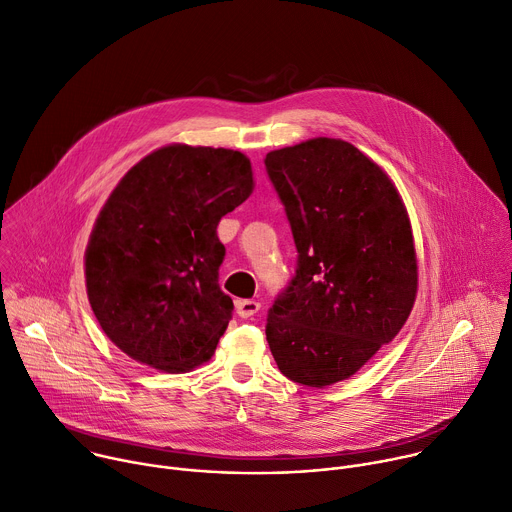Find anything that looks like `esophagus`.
Instances as JSON below:
<instances>
[{"label":"esophagus","mask_w":512,"mask_h":512,"mask_svg":"<svg viewBox=\"0 0 512 512\" xmlns=\"http://www.w3.org/2000/svg\"><path fill=\"white\" fill-rule=\"evenodd\" d=\"M260 311V302L254 298H244V300H236V313L242 319H250Z\"/></svg>","instance_id":"1"}]
</instances>
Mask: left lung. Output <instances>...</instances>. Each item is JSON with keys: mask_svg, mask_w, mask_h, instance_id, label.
Masks as SVG:
<instances>
[{"mask_svg": "<svg viewBox=\"0 0 512 512\" xmlns=\"http://www.w3.org/2000/svg\"><path fill=\"white\" fill-rule=\"evenodd\" d=\"M264 165L298 252L266 339L282 375L327 387L357 373L414 309L410 218L387 173L347 141L309 139Z\"/></svg>", "mask_w": 512, "mask_h": 512, "instance_id": "left-lung-1", "label": "left lung"}]
</instances>
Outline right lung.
Masks as SVG:
<instances>
[{
    "instance_id": "add662e5",
    "label": "right lung",
    "mask_w": 512,
    "mask_h": 512,
    "mask_svg": "<svg viewBox=\"0 0 512 512\" xmlns=\"http://www.w3.org/2000/svg\"><path fill=\"white\" fill-rule=\"evenodd\" d=\"M232 149L167 145L143 157L92 228L84 274L92 313L131 359L185 373L212 359L234 302L218 284L220 220L252 189Z\"/></svg>"
}]
</instances>
